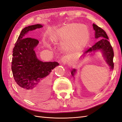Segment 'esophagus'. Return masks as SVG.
I'll list each match as a JSON object with an SVG mask.
<instances>
[{
    "instance_id": "esophagus-1",
    "label": "esophagus",
    "mask_w": 122,
    "mask_h": 122,
    "mask_svg": "<svg viewBox=\"0 0 122 122\" xmlns=\"http://www.w3.org/2000/svg\"><path fill=\"white\" fill-rule=\"evenodd\" d=\"M61 61L64 64H67L68 62V58L66 56H64L63 57H62L61 59Z\"/></svg>"
}]
</instances>
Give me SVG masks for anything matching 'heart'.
<instances>
[{
  "instance_id": "b5f03b06",
  "label": "heart",
  "mask_w": 122,
  "mask_h": 122,
  "mask_svg": "<svg viewBox=\"0 0 122 122\" xmlns=\"http://www.w3.org/2000/svg\"><path fill=\"white\" fill-rule=\"evenodd\" d=\"M67 25L70 31L75 33L76 36L75 40L69 46L70 49L75 51H80L87 45L89 40L90 35L87 27L86 25L76 23H70ZM59 36V31L56 30L51 35L50 39L52 41H55L58 39Z\"/></svg>"
}]
</instances>
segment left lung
<instances>
[{
	"mask_svg": "<svg viewBox=\"0 0 122 122\" xmlns=\"http://www.w3.org/2000/svg\"><path fill=\"white\" fill-rule=\"evenodd\" d=\"M93 26L94 30L95 31V38L96 39L99 38V39L101 38L102 39L98 41L97 42L95 43L94 45L85 51L84 54H86L87 53L91 52L93 51L101 50L102 51L103 56L105 58L106 62L110 67V69L113 70L114 67V63L113 62L114 52L111 44L108 41V36L106 32L102 28L95 24H93ZM75 72V69H73L72 71L71 74L73 76L74 75Z\"/></svg>",
	"mask_w": 122,
	"mask_h": 122,
	"instance_id": "left-lung-1",
	"label": "left lung"
}]
</instances>
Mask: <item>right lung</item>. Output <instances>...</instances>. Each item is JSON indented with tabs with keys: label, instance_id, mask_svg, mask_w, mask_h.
Instances as JSON below:
<instances>
[{
	"label": "right lung",
	"instance_id": "add662e5",
	"mask_svg": "<svg viewBox=\"0 0 122 122\" xmlns=\"http://www.w3.org/2000/svg\"><path fill=\"white\" fill-rule=\"evenodd\" d=\"M43 27L36 24L22 30L13 51L12 71L14 78L21 93L28 99L35 100L39 94V87L47 86V76L55 67L57 62H43L36 56L35 48L39 41L28 37V32Z\"/></svg>",
	"mask_w": 122,
	"mask_h": 122
}]
</instances>
